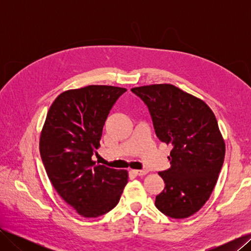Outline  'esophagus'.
<instances>
[{
  "mask_svg": "<svg viewBox=\"0 0 251 251\" xmlns=\"http://www.w3.org/2000/svg\"><path fill=\"white\" fill-rule=\"evenodd\" d=\"M134 174L138 175V176H143V175H147L148 174V171L146 170H139V171H133Z\"/></svg>",
  "mask_w": 251,
  "mask_h": 251,
  "instance_id": "34e87169",
  "label": "esophagus"
}]
</instances>
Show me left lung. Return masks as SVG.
<instances>
[{
	"instance_id": "left-lung-1",
	"label": "left lung",
	"mask_w": 251,
	"mask_h": 251,
	"mask_svg": "<svg viewBox=\"0 0 251 251\" xmlns=\"http://www.w3.org/2000/svg\"><path fill=\"white\" fill-rule=\"evenodd\" d=\"M148 105L157 137L173 147L171 168L159 172L165 186L155 205L165 216L196 214L214 191L225 142L214 112L200 98L171 83L132 88Z\"/></svg>"
}]
</instances>
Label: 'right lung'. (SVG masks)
Here are the masks:
<instances>
[{
    "label": "right lung",
    "instance_id": "1",
    "mask_svg": "<svg viewBox=\"0 0 251 251\" xmlns=\"http://www.w3.org/2000/svg\"><path fill=\"white\" fill-rule=\"evenodd\" d=\"M126 91L98 85L65 91L51 104L42 128L40 153L51 184L85 218L115 207L127 183V171L92 160L110 110Z\"/></svg>",
    "mask_w": 251,
    "mask_h": 251
}]
</instances>
